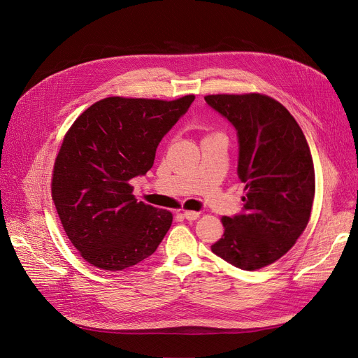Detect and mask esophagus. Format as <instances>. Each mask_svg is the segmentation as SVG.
Segmentation results:
<instances>
[{
	"instance_id": "esophagus-1",
	"label": "esophagus",
	"mask_w": 358,
	"mask_h": 358,
	"mask_svg": "<svg viewBox=\"0 0 358 358\" xmlns=\"http://www.w3.org/2000/svg\"><path fill=\"white\" fill-rule=\"evenodd\" d=\"M182 216H184L187 220L193 222V220H196V219L200 216V213H199V212H193V210H185V212L182 213Z\"/></svg>"
}]
</instances>
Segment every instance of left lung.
I'll list each match as a JSON object with an SVG mask.
<instances>
[{
  "mask_svg": "<svg viewBox=\"0 0 358 358\" xmlns=\"http://www.w3.org/2000/svg\"><path fill=\"white\" fill-rule=\"evenodd\" d=\"M236 130L243 208L222 217L213 254L241 270H258L283 257L302 235L315 196V168L302 129L285 106L261 94L206 96Z\"/></svg>",
  "mask_w": 358,
  "mask_h": 358,
  "instance_id": "1",
  "label": "left lung"
}]
</instances>
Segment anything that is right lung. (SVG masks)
<instances>
[{
    "label": "right lung",
    "mask_w": 358,
    "mask_h": 358,
    "mask_svg": "<svg viewBox=\"0 0 358 358\" xmlns=\"http://www.w3.org/2000/svg\"><path fill=\"white\" fill-rule=\"evenodd\" d=\"M193 101L108 97L68 130L55 161L52 199L72 245L94 267L136 266L171 227V212L138 201L129 181L152 168L159 142Z\"/></svg>",
    "instance_id": "1"
}]
</instances>
